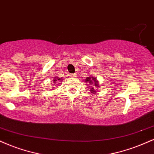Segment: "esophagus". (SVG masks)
I'll return each mask as SVG.
<instances>
[{
    "label": "esophagus",
    "instance_id": "obj_1",
    "mask_svg": "<svg viewBox=\"0 0 154 154\" xmlns=\"http://www.w3.org/2000/svg\"><path fill=\"white\" fill-rule=\"evenodd\" d=\"M69 77H72V78H74V77H77V75H76V74H70Z\"/></svg>",
    "mask_w": 154,
    "mask_h": 154
}]
</instances>
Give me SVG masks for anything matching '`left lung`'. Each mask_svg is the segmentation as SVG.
<instances>
[{
    "instance_id": "obj_1",
    "label": "left lung",
    "mask_w": 154,
    "mask_h": 154,
    "mask_svg": "<svg viewBox=\"0 0 154 154\" xmlns=\"http://www.w3.org/2000/svg\"><path fill=\"white\" fill-rule=\"evenodd\" d=\"M85 82L86 83H89V84H91L92 85H95V87H98L99 86V85H98V82L97 80L96 79L95 77H94L93 76H92V77H87L86 79L85 80ZM90 91H91L92 93H95L96 92V90L94 89V88H92L91 90H90Z\"/></svg>"
}]
</instances>
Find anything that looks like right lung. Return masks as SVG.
Segmentation results:
<instances>
[{
  "label": "right lung",
  "instance_id": "obj_1",
  "mask_svg": "<svg viewBox=\"0 0 154 154\" xmlns=\"http://www.w3.org/2000/svg\"><path fill=\"white\" fill-rule=\"evenodd\" d=\"M61 79H62V78H59V77H55L54 78V83L55 85H57V84H60V82H62V80H61Z\"/></svg>",
  "mask_w": 154,
  "mask_h": 154
}]
</instances>
